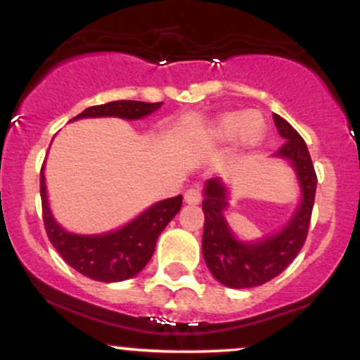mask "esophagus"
<instances>
[{
    "mask_svg": "<svg viewBox=\"0 0 360 360\" xmlns=\"http://www.w3.org/2000/svg\"><path fill=\"white\" fill-rule=\"evenodd\" d=\"M184 202L190 203V205H198L200 202H202V193H200L198 190H188L186 193H184Z\"/></svg>",
    "mask_w": 360,
    "mask_h": 360,
    "instance_id": "1",
    "label": "esophagus"
}]
</instances>
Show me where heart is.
I'll return each mask as SVG.
<instances>
[{
    "label": "heart",
    "mask_w": 360,
    "mask_h": 360,
    "mask_svg": "<svg viewBox=\"0 0 360 360\" xmlns=\"http://www.w3.org/2000/svg\"><path fill=\"white\" fill-rule=\"evenodd\" d=\"M267 132V120L259 110L243 113H222L210 122L205 129V139L212 145H226L236 141V145L250 148L259 145Z\"/></svg>",
    "instance_id": "heart-1"
}]
</instances>
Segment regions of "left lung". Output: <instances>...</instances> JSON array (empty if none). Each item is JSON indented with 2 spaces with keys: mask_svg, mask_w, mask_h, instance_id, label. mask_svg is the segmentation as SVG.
Returning <instances> with one entry per match:
<instances>
[{
  "mask_svg": "<svg viewBox=\"0 0 360 360\" xmlns=\"http://www.w3.org/2000/svg\"><path fill=\"white\" fill-rule=\"evenodd\" d=\"M272 117L285 139V145L272 157L288 162L300 190V202L288 221L274 233L243 240L231 229L226 219L231 207L228 184L221 177H214L203 188V259L212 276L228 288H253L271 281L290 266L307 238L317 186L316 172L302 136L285 119L276 113Z\"/></svg>",
  "mask_w": 360,
  "mask_h": 360,
  "instance_id": "left-lung-1",
  "label": "left lung"
}]
</instances>
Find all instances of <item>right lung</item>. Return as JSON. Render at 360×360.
<instances>
[{
  "mask_svg": "<svg viewBox=\"0 0 360 360\" xmlns=\"http://www.w3.org/2000/svg\"><path fill=\"white\" fill-rule=\"evenodd\" d=\"M162 105H164L162 101L158 103L132 100L110 101V103L86 108L72 120L101 119V117L139 120L157 112ZM39 188L44 228L53 247L72 269L81 272L86 278L103 283L126 281L145 269L153 255L158 236L183 205V195L160 200L120 228L107 233L81 234L63 228L53 215L48 200L44 165L41 169Z\"/></svg>",
  "mask_w": 360,
  "mask_h": 360,
  "instance_id": "right-lung-1",
  "label": "right lung"
}]
</instances>
